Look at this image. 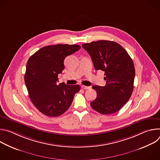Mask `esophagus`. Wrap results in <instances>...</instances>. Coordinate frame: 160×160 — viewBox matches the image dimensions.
<instances>
[{
	"instance_id": "esophagus-1",
	"label": "esophagus",
	"mask_w": 160,
	"mask_h": 160,
	"mask_svg": "<svg viewBox=\"0 0 160 160\" xmlns=\"http://www.w3.org/2000/svg\"><path fill=\"white\" fill-rule=\"evenodd\" d=\"M90 87H88V86H85V85H82V88L84 89V90H88L89 89Z\"/></svg>"
}]
</instances>
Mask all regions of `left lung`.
<instances>
[{"mask_svg":"<svg viewBox=\"0 0 160 160\" xmlns=\"http://www.w3.org/2000/svg\"><path fill=\"white\" fill-rule=\"evenodd\" d=\"M92 60L96 70L104 72V87L94 85L97 98L90 106L103 115L118 111L129 100L133 92L135 68L132 59L119 43L98 40L83 44Z\"/></svg>","mask_w":160,"mask_h":160,"instance_id":"left-lung-1","label":"left lung"}]
</instances>
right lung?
I'll return each mask as SVG.
<instances>
[{
	"label": "right lung",
	"instance_id": "right-lung-1",
	"mask_svg": "<svg viewBox=\"0 0 160 160\" xmlns=\"http://www.w3.org/2000/svg\"><path fill=\"white\" fill-rule=\"evenodd\" d=\"M81 47L78 45L58 44L45 46L28 59L25 82L29 97L43 115L54 117L61 115L71 106L79 85L58 84V75L64 69V59Z\"/></svg>",
	"mask_w": 160,
	"mask_h": 160
}]
</instances>
